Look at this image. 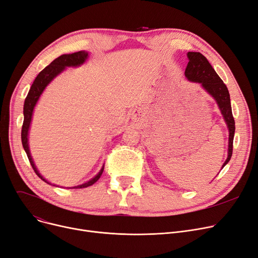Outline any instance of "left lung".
<instances>
[{
    "label": "left lung",
    "instance_id": "1",
    "mask_svg": "<svg viewBox=\"0 0 258 258\" xmlns=\"http://www.w3.org/2000/svg\"><path fill=\"white\" fill-rule=\"evenodd\" d=\"M187 57L189 59L185 76L188 80L199 83L202 85L214 100L218 103L221 113L226 121V124L229 130V146H228V157L223 164V167L231 159L233 151V138L235 132V122L232 115L231 102H230V95L226 85L223 83L221 77L216 74L208 59L200 52H188Z\"/></svg>",
    "mask_w": 258,
    "mask_h": 258
}]
</instances>
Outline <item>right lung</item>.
<instances>
[{
  "mask_svg": "<svg viewBox=\"0 0 258 258\" xmlns=\"http://www.w3.org/2000/svg\"><path fill=\"white\" fill-rule=\"evenodd\" d=\"M88 52L87 51H78L72 54H63V55H60L59 57L54 59L49 66H47L43 71H40L38 73V75L36 76V78L34 79L33 84L29 90L28 95L25 99V103H24V122H23V126H22V144L24 150L27 154V157L29 159L30 164L33 168V170L35 171V173L38 175V178L42 179L44 182L50 184L42 174H40L34 164V162L32 160V157L30 155V151H29V145H28V134H29V128H30V123H31V119H32V114H33V110L34 106L38 100V98L40 97V95L44 92L45 88L51 83V81L55 78L58 74H60L67 67H78L80 64H83L86 59L88 58ZM104 167L102 166V168L100 169V171L95 175L93 179H91L90 181H88L87 183H84L81 185L72 187V188H86L89 187L91 185H93L95 182H97L98 179L100 178V175L103 172ZM55 186V185H53Z\"/></svg>",
  "mask_w": 258,
  "mask_h": 258,
  "instance_id": "obj_1",
  "label": "right lung"
}]
</instances>
